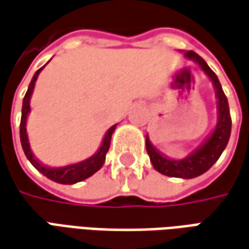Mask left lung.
I'll return each mask as SVG.
<instances>
[{"mask_svg": "<svg viewBox=\"0 0 249 249\" xmlns=\"http://www.w3.org/2000/svg\"><path fill=\"white\" fill-rule=\"evenodd\" d=\"M184 56L194 61L195 63H198L200 69L205 71V74L213 82L215 99H217V112H218L217 124L212 131V134L202 142V145L196 147L193 153H190L181 160H174V159H168L165 156H162L152 145L147 135L146 150L149 157H150V162L153 164L154 169L157 172L165 175V176H171V178L193 179V178H196V176L209 171L214 165V162L218 160L219 156L222 154L224 149L228 145L229 137H231L232 119H231L228 99H226L215 73L209 68V65L205 62V59L200 58L196 53L187 51V53H184Z\"/></svg>", "mask_w": 249, "mask_h": 249, "instance_id": "obj_1", "label": "left lung"}]
</instances>
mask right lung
<instances>
[{
	"label": "right lung",
	"mask_w": 249,
	"mask_h": 249,
	"mask_svg": "<svg viewBox=\"0 0 249 249\" xmlns=\"http://www.w3.org/2000/svg\"><path fill=\"white\" fill-rule=\"evenodd\" d=\"M43 68H40L34 74V77H32V80L30 82L28 90H27V93L24 96L23 109H21V122H20V140H21V146H23L24 153L27 156V159L30 160L31 164L40 174L44 175L46 178H49L50 180H53L55 183H61V184H74V183H78V181H82V180L90 178L92 175L96 174L103 167V164L106 161V154H107L108 149H109L111 137H112V133H114L115 128H116V124H114L112 127L108 128V131L104 135L102 145L97 149V152L93 156L88 157L87 160H82L80 162H74V164H69V165L58 168L47 167V165H43L42 162H39L37 159L34 156V153H32V150H31L28 134H27V118H28V114L31 112V96H32V92H34V88H35V82L37 80V75L42 71Z\"/></svg>",
	"instance_id": "obj_1"
}]
</instances>
